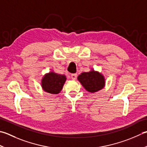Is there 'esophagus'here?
Listing matches in <instances>:
<instances>
[{"label": "esophagus", "instance_id": "1", "mask_svg": "<svg viewBox=\"0 0 147 147\" xmlns=\"http://www.w3.org/2000/svg\"><path fill=\"white\" fill-rule=\"evenodd\" d=\"M71 77L72 80H75L76 79V78H77V74H71Z\"/></svg>", "mask_w": 147, "mask_h": 147}]
</instances>
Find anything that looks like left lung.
<instances>
[{
    "instance_id": "left-lung-1",
    "label": "left lung",
    "mask_w": 147,
    "mask_h": 147,
    "mask_svg": "<svg viewBox=\"0 0 147 147\" xmlns=\"http://www.w3.org/2000/svg\"><path fill=\"white\" fill-rule=\"evenodd\" d=\"M82 85L90 92H96L104 87L105 78L98 72L92 71L88 73H82L78 76Z\"/></svg>"
}]
</instances>
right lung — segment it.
<instances>
[{"mask_svg": "<svg viewBox=\"0 0 147 147\" xmlns=\"http://www.w3.org/2000/svg\"><path fill=\"white\" fill-rule=\"evenodd\" d=\"M65 80L66 78L64 75L51 72L43 77L42 87L48 93L57 94L62 89Z\"/></svg>", "mask_w": 147, "mask_h": 147, "instance_id": "right-lung-1", "label": "right lung"}]
</instances>
